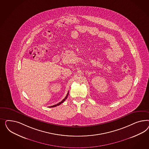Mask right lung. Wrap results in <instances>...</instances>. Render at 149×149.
Here are the masks:
<instances>
[{
    "instance_id": "obj_1",
    "label": "right lung",
    "mask_w": 149,
    "mask_h": 149,
    "mask_svg": "<svg viewBox=\"0 0 149 149\" xmlns=\"http://www.w3.org/2000/svg\"><path fill=\"white\" fill-rule=\"evenodd\" d=\"M68 95H69V92H68V93H67V95H66V97L64 98V99L61 102H59V103H58V104H56V105H52V106H51V107H49L50 108H52V107H57V106H58V105H59L60 104H62V103H63L65 100V99H67V97H68Z\"/></svg>"
}]
</instances>
